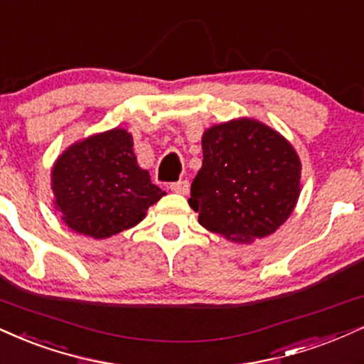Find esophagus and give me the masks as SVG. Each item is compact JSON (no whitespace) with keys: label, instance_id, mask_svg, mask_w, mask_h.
Listing matches in <instances>:
<instances>
[{"label":"esophagus","instance_id":"esophagus-1","mask_svg":"<svg viewBox=\"0 0 364 364\" xmlns=\"http://www.w3.org/2000/svg\"><path fill=\"white\" fill-rule=\"evenodd\" d=\"M189 181L187 178H182V181H177V182H172L170 183V189L173 192H177V194H187L189 192Z\"/></svg>","mask_w":364,"mask_h":364}]
</instances>
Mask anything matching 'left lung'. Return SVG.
Returning <instances> with one entry per match:
<instances>
[{
    "label": "left lung",
    "mask_w": 364,
    "mask_h": 364,
    "mask_svg": "<svg viewBox=\"0 0 364 364\" xmlns=\"http://www.w3.org/2000/svg\"><path fill=\"white\" fill-rule=\"evenodd\" d=\"M203 154L189 204L205 230L253 241L290 216L300 192V160L277 132L253 119L218 124L204 133Z\"/></svg>",
    "instance_id": "left-lung-1"
}]
</instances>
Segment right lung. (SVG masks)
Masks as SVG:
<instances>
[{"instance_id":"add662e5","label":"right lung","mask_w":364,"mask_h":364,"mask_svg":"<svg viewBox=\"0 0 364 364\" xmlns=\"http://www.w3.org/2000/svg\"><path fill=\"white\" fill-rule=\"evenodd\" d=\"M52 189L70 230L96 240L128 230L165 194L150 181L124 129H111L70 146L55 161Z\"/></svg>"}]
</instances>
